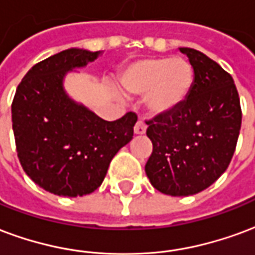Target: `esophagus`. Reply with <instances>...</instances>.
Masks as SVG:
<instances>
[{"label":"esophagus","mask_w":255,"mask_h":255,"mask_svg":"<svg viewBox=\"0 0 255 255\" xmlns=\"http://www.w3.org/2000/svg\"><path fill=\"white\" fill-rule=\"evenodd\" d=\"M146 130V124L142 120L137 121V124L134 125V133L135 134H144Z\"/></svg>","instance_id":"1"}]
</instances>
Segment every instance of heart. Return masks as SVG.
<instances>
[{
    "label": "heart",
    "mask_w": 255,
    "mask_h": 255,
    "mask_svg": "<svg viewBox=\"0 0 255 255\" xmlns=\"http://www.w3.org/2000/svg\"><path fill=\"white\" fill-rule=\"evenodd\" d=\"M121 83L130 94L146 95L152 114L164 115L186 103L194 85V70L179 57L144 58L126 68Z\"/></svg>",
    "instance_id": "heart-1"
}]
</instances>
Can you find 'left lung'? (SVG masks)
<instances>
[{
    "mask_svg": "<svg viewBox=\"0 0 255 255\" xmlns=\"http://www.w3.org/2000/svg\"><path fill=\"white\" fill-rule=\"evenodd\" d=\"M194 70L185 105L146 121L152 153L145 164L152 186L163 194H197L230 166L242 125V109L231 74L198 50L181 47Z\"/></svg>",
    "mask_w": 255,
    "mask_h": 255,
    "instance_id": "left-lung-1",
    "label": "left lung"
}]
</instances>
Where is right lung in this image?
I'll return each instance as SVG.
<instances>
[{"mask_svg": "<svg viewBox=\"0 0 255 255\" xmlns=\"http://www.w3.org/2000/svg\"><path fill=\"white\" fill-rule=\"evenodd\" d=\"M100 51L69 49L40 61L18 84L12 128L20 164L38 186L64 197L85 196L105 179L115 153L133 138L134 113L105 121L65 94L68 70Z\"/></svg>", "mask_w": 255, "mask_h": 255, "instance_id": "1", "label": "right lung"}]
</instances>
